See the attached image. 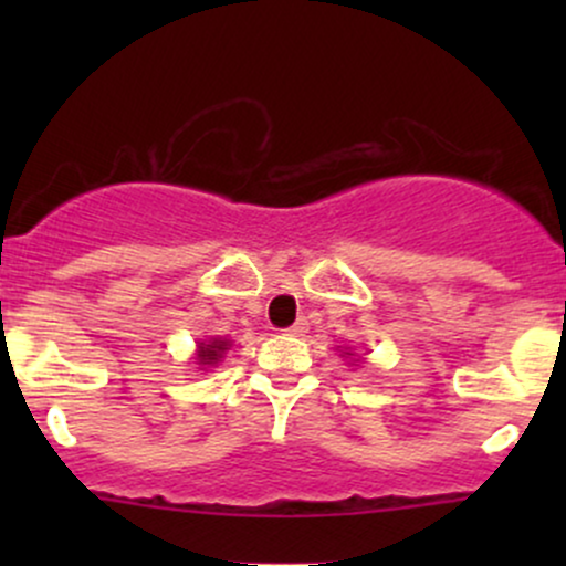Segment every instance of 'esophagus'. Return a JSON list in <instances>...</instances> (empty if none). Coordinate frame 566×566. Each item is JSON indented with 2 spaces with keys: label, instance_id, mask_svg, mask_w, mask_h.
<instances>
[{
  "label": "esophagus",
  "instance_id": "34e87169",
  "mask_svg": "<svg viewBox=\"0 0 566 566\" xmlns=\"http://www.w3.org/2000/svg\"><path fill=\"white\" fill-rule=\"evenodd\" d=\"M305 329H308V324H305V319H297L295 324H292V327L284 329V333H287V335H295V337H301V335L305 333Z\"/></svg>",
  "mask_w": 566,
  "mask_h": 566
}]
</instances>
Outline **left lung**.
I'll return each mask as SVG.
<instances>
[{"mask_svg":"<svg viewBox=\"0 0 566 566\" xmlns=\"http://www.w3.org/2000/svg\"><path fill=\"white\" fill-rule=\"evenodd\" d=\"M346 356H354V354H346Z\"/></svg>","mask_w":566,"mask_h":566,"instance_id":"1","label":"left lung"}]
</instances>
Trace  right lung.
I'll list each match as a JSON object with an SVG mask.
<instances>
[{
  "mask_svg": "<svg viewBox=\"0 0 566 566\" xmlns=\"http://www.w3.org/2000/svg\"><path fill=\"white\" fill-rule=\"evenodd\" d=\"M229 348H231V340H226V337H210V340H201L197 350V359H199L197 365L216 367Z\"/></svg>",
  "mask_w": 566,
  "mask_h": 566,
  "instance_id": "1",
  "label": "right lung"
}]
</instances>
